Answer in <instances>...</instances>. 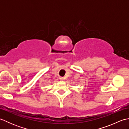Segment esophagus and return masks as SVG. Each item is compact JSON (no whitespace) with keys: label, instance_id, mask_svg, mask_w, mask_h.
<instances>
[{"label":"esophagus","instance_id":"1","mask_svg":"<svg viewBox=\"0 0 129 129\" xmlns=\"http://www.w3.org/2000/svg\"><path fill=\"white\" fill-rule=\"evenodd\" d=\"M59 79H60V80H64V78L62 77V76H60Z\"/></svg>","mask_w":129,"mask_h":129}]
</instances>
